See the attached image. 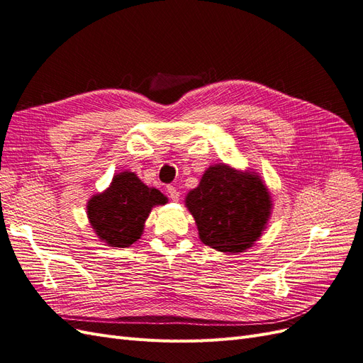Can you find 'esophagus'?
Wrapping results in <instances>:
<instances>
[{"mask_svg": "<svg viewBox=\"0 0 363 363\" xmlns=\"http://www.w3.org/2000/svg\"><path fill=\"white\" fill-rule=\"evenodd\" d=\"M167 193H169V197L172 199V201H179V191H178V189L177 186H173V185H169L167 186Z\"/></svg>", "mask_w": 363, "mask_h": 363, "instance_id": "34e87169", "label": "esophagus"}]
</instances>
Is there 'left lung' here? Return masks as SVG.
<instances>
[{
	"instance_id": "left-lung-1",
	"label": "left lung",
	"mask_w": 363,
	"mask_h": 363,
	"mask_svg": "<svg viewBox=\"0 0 363 363\" xmlns=\"http://www.w3.org/2000/svg\"><path fill=\"white\" fill-rule=\"evenodd\" d=\"M185 205L196 220L202 242L218 252L252 247L270 217L272 201L258 174L226 164L209 167Z\"/></svg>"
}]
</instances>
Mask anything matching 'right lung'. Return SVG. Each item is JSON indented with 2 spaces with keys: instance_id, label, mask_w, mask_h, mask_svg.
Here are the masks:
<instances>
[{
  "instance_id": "right-lung-1",
  "label": "right lung",
  "mask_w": 363,
  "mask_h": 363,
  "mask_svg": "<svg viewBox=\"0 0 363 363\" xmlns=\"http://www.w3.org/2000/svg\"><path fill=\"white\" fill-rule=\"evenodd\" d=\"M166 202L164 194L149 189L135 173L122 172L107 190L90 199L87 216L104 242L111 247H130L142 235L150 209Z\"/></svg>"
}]
</instances>
